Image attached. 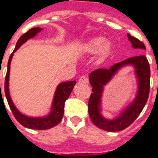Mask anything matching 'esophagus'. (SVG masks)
Returning a JSON list of instances; mask_svg holds the SVG:
<instances>
[{"mask_svg": "<svg viewBox=\"0 0 158 158\" xmlns=\"http://www.w3.org/2000/svg\"><path fill=\"white\" fill-rule=\"evenodd\" d=\"M79 84H88L89 79L85 77V76H81L79 79Z\"/></svg>", "mask_w": 158, "mask_h": 158, "instance_id": "34e87169", "label": "esophagus"}]
</instances>
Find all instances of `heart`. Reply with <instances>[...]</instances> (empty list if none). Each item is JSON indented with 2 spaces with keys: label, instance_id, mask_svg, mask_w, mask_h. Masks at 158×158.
Masks as SVG:
<instances>
[{
  "label": "heart",
  "instance_id": "heart-1",
  "mask_svg": "<svg viewBox=\"0 0 158 158\" xmlns=\"http://www.w3.org/2000/svg\"><path fill=\"white\" fill-rule=\"evenodd\" d=\"M82 51L87 54H96L100 52L99 60L104 62L107 59L112 52V43L106 41L105 37H95L87 41L82 47Z\"/></svg>",
  "mask_w": 158,
  "mask_h": 158
}]
</instances>
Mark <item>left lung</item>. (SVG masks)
<instances>
[{
    "mask_svg": "<svg viewBox=\"0 0 158 158\" xmlns=\"http://www.w3.org/2000/svg\"><path fill=\"white\" fill-rule=\"evenodd\" d=\"M133 48L146 50L142 42L127 34ZM131 65L135 69L139 88L134 100L120 115L114 119H106L101 114V98L103 86L107 84L121 67ZM89 83L92 91L89 100V115L92 122L100 129L107 131H120L126 129L134 122L141 114L148 101L150 91V66L145 55L135 56L114 64L106 69H99L89 74Z\"/></svg>",
    "mask_w": 158,
    "mask_h": 158,
    "instance_id": "1",
    "label": "left lung"
}]
</instances>
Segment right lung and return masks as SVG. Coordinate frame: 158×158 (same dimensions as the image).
Returning a JSON list of instances; mask_svg holds the SVG:
<instances>
[{"label": "right lung", "mask_w": 158, "mask_h": 158, "mask_svg": "<svg viewBox=\"0 0 158 158\" xmlns=\"http://www.w3.org/2000/svg\"><path fill=\"white\" fill-rule=\"evenodd\" d=\"M42 30L43 29L40 28V27H33V28L30 29L28 31H27L26 33H24L18 39L17 45H16V48H15L13 52L10 54L9 60H8L7 71H6V79H5V94H6L8 105L10 106L14 116L17 119V121L21 125H23V127L34 130L50 129V128L57 126L61 121L62 118L64 116V103H65L66 100L70 95L71 92L73 90V86L76 84L75 80H73V81L62 82L58 85V87L56 89L55 93H54L53 100H52L51 111L46 116H43V117H31V116H27V115H23V113H21L17 110V107L15 106L13 101H12L10 96V92H9V76H10V62H11V58L13 57L14 52H16L20 47L23 45V43H26L30 38L34 37Z\"/></svg>", "instance_id": "obj_1"}]
</instances>
